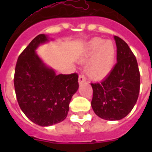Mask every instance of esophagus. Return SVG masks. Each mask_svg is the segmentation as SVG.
Returning <instances> with one entry per match:
<instances>
[{"label": "esophagus", "instance_id": "esophagus-1", "mask_svg": "<svg viewBox=\"0 0 152 152\" xmlns=\"http://www.w3.org/2000/svg\"><path fill=\"white\" fill-rule=\"evenodd\" d=\"M84 81H86V77L85 76H84L83 74H81V75H79V78H78V82L79 84H82L83 82H84Z\"/></svg>", "mask_w": 152, "mask_h": 152}]
</instances>
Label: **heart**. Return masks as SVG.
<instances>
[{"label":"heart","mask_w":152,"mask_h":152,"mask_svg":"<svg viewBox=\"0 0 152 152\" xmlns=\"http://www.w3.org/2000/svg\"><path fill=\"white\" fill-rule=\"evenodd\" d=\"M116 58V47L112 41L94 38L89 42L81 62L86 64L87 73L90 77L100 80L107 77L111 72Z\"/></svg>","instance_id":"heart-1"}]
</instances>
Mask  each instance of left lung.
Listing matches in <instances>:
<instances>
[{"mask_svg":"<svg viewBox=\"0 0 152 152\" xmlns=\"http://www.w3.org/2000/svg\"><path fill=\"white\" fill-rule=\"evenodd\" d=\"M117 62L100 83H91V107L99 117L119 120L133 109L140 90V72L136 58L124 40L115 36Z\"/></svg>","mask_w":152,"mask_h":152,"instance_id":"1","label":"left lung"}]
</instances>
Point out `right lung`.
Here are the masks:
<instances>
[{"label":"right lung","mask_w":152,"mask_h":152,"mask_svg":"<svg viewBox=\"0 0 152 152\" xmlns=\"http://www.w3.org/2000/svg\"><path fill=\"white\" fill-rule=\"evenodd\" d=\"M40 34L19 56L14 74V88L19 106L31 121L48 126L67 117L72 96L78 89V75H56L35 52L47 41Z\"/></svg>","instance_id":"1"}]
</instances>
